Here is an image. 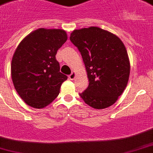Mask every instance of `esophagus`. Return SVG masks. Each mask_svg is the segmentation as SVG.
Masks as SVG:
<instances>
[{
	"label": "esophagus",
	"instance_id": "1",
	"mask_svg": "<svg viewBox=\"0 0 153 153\" xmlns=\"http://www.w3.org/2000/svg\"><path fill=\"white\" fill-rule=\"evenodd\" d=\"M75 77H76V74L74 72H72L70 75H69V79H70L71 80H74V79H75Z\"/></svg>",
	"mask_w": 153,
	"mask_h": 153
}]
</instances>
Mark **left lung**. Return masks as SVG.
I'll use <instances>...</instances> for the list:
<instances>
[{
    "instance_id": "obj_1",
    "label": "left lung",
    "mask_w": 153,
    "mask_h": 153,
    "mask_svg": "<svg viewBox=\"0 0 153 153\" xmlns=\"http://www.w3.org/2000/svg\"><path fill=\"white\" fill-rule=\"evenodd\" d=\"M70 40L82 54L89 82L79 94L82 99L98 110L112 106L126 88L130 75V61L123 42L95 26L74 29Z\"/></svg>"
}]
</instances>
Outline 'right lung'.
Instances as JSON below:
<instances>
[{"mask_svg":"<svg viewBox=\"0 0 153 153\" xmlns=\"http://www.w3.org/2000/svg\"><path fill=\"white\" fill-rule=\"evenodd\" d=\"M67 39L63 29L40 28L26 36L17 47L11 61V79L27 105L43 108L58 96L68 77L60 72L55 56Z\"/></svg>","mask_w":153,"mask_h":153,"instance_id":"right-lung-1","label":"right lung"}]
</instances>
